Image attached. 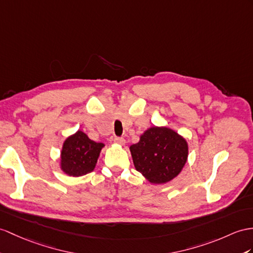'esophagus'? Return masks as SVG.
<instances>
[{
	"mask_svg": "<svg viewBox=\"0 0 253 253\" xmlns=\"http://www.w3.org/2000/svg\"><path fill=\"white\" fill-rule=\"evenodd\" d=\"M114 141L116 144L118 145H125L126 144V139L123 137H118V136H115L114 137Z\"/></svg>",
	"mask_w": 253,
	"mask_h": 253,
	"instance_id": "1",
	"label": "esophagus"
}]
</instances>
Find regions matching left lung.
<instances>
[{"mask_svg":"<svg viewBox=\"0 0 253 253\" xmlns=\"http://www.w3.org/2000/svg\"><path fill=\"white\" fill-rule=\"evenodd\" d=\"M130 150L135 169L152 183L173 179L188 158L187 141L168 127H150Z\"/></svg>","mask_w":253,"mask_h":253,"instance_id":"8db88e82","label":"left lung"}]
</instances>
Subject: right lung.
<instances>
[{
	"instance_id": "right-lung-1",
	"label": "right lung",
	"mask_w": 253,
	"mask_h": 253,
	"mask_svg": "<svg viewBox=\"0 0 253 253\" xmlns=\"http://www.w3.org/2000/svg\"><path fill=\"white\" fill-rule=\"evenodd\" d=\"M104 147L102 143L91 140L84 132L78 131L63 144L61 152V168L70 176L78 177L93 170Z\"/></svg>"
}]
</instances>
